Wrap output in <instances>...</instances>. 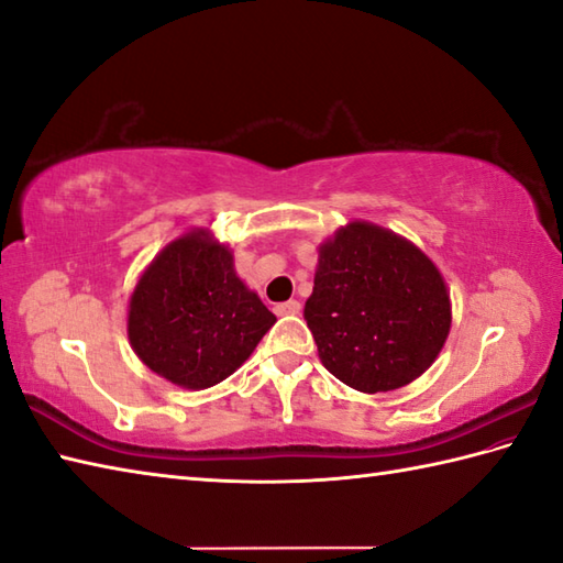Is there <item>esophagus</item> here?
Listing matches in <instances>:
<instances>
[{
    "instance_id": "esophagus-1",
    "label": "esophagus",
    "mask_w": 563,
    "mask_h": 563,
    "mask_svg": "<svg viewBox=\"0 0 563 563\" xmlns=\"http://www.w3.org/2000/svg\"><path fill=\"white\" fill-rule=\"evenodd\" d=\"M297 312H300V302H297V300H288V302L275 305V314H280V317L297 314Z\"/></svg>"
}]
</instances>
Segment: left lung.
I'll return each instance as SVG.
<instances>
[{"instance_id":"1","label":"left lung","mask_w":563,"mask_h":563,"mask_svg":"<svg viewBox=\"0 0 563 563\" xmlns=\"http://www.w3.org/2000/svg\"><path fill=\"white\" fill-rule=\"evenodd\" d=\"M307 327L324 368L385 393L420 378L442 351L451 305L442 273L388 229L351 222L319 249Z\"/></svg>"}]
</instances>
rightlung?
Instances as JSON below:
<instances>
[{
	"label": "right lung",
	"instance_id": "add662e5",
	"mask_svg": "<svg viewBox=\"0 0 563 563\" xmlns=\"http://www.w3.org/2000/svg\"><path fill=\"white\" fill-rule=\"evenodd\" d=\"M275 324L227 246L192 231L165 246L129 302V341L146 366L190 390L231 376Z\"/></svg>",
	"mask_w": 563,
	"mask_h": 563
}]
</instances>
